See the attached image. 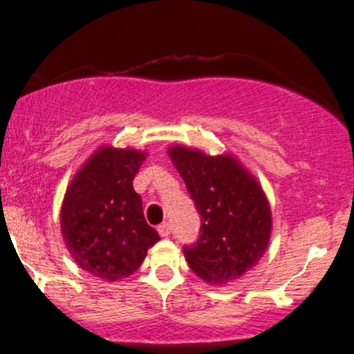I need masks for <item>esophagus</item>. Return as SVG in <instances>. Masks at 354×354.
<instances>
[{
	"instance_id": "obj_1",
	"label": "esophagus",
	"mask_w": 354,
	"mask_h": 354,
	"mask_svg": "<svg viewBox=\"0 0 354 354\" xmlns=\"http://www.w3.org/2000/svg\"><path fill=\"white\" fill-rule=\"evenodd\" d=\"M158 233H160V236H169V233H171V226H169V223H161L160 226H158Z\"/></svg>"
}]
</instances>
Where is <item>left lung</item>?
<instances>
[{
  "instance_id": "1",
  "label": "left lung",
  "mask_w": 354,
  "mask_h": 354,
  "mask_svg": "<svg viewBox=\"0 0 354 354\" xmlns=\"http://www.w3.org/2000/svg\"><path fill=\"white\" fill-rule=\"evenodd\" d=\"M168 153L201 216L196 243L183 248L189 268L211 284L241 278L270 243L265 193L234 158L206 156L185 146Z\"/></svg>"
}]
</instances>
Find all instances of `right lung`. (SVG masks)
I'll return each instance as SVG.
<instances>
[{
  "label": "right lung",
  "instance_id": "add662e5",
  "mask_svg": "<svg viewBox=\"0 0 354 354\" xmlns=\"http://www.w3.org/2000/svg\"><path fill=\"white\" fill-rule=\"evenodd\" d=\"M146 154L101 148L80 169L64 194L61 233L81 270L116 281L136 271L160 239L146 223L133 188Z\"/></svg>",
  "mask_w": 354,
  "mask_h": 354
}]
</instances>
